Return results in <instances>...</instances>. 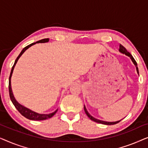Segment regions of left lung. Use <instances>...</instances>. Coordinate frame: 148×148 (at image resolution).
<instances>
[{
  "instance_id": "left-lung-1",
  "label": "left lung",
  "mask_w": 148,
  "mask_h": 148,
  "mask_svg": "<svg viewBox=\"0 0 148 148\" xmlns=\"http://www.w3.org/2000/svg\"><path fill=\"white\" fill-rule=\"evenodd\" d=\"M119 50H120V52H122V53H123V54H126L127 56H129V57L131 58V59L132 60V61H133V63H134L135 65L136 66V69H137V73L139 74V70H138V68H137V64L136 61H135V60L134 59V58H133V56H132V55H131V54L130 53H129V52L128 51H127V50H126V48H125L123 46L121 45V44H120V46H119ZM84 110H85V112L86 113V114L88 115V116L89 117V118H90V119H91V120L93 121H94V122H96V123H101V124L107 125H115V124H116V123H119V122H120V121H121H121H116V122H106V121H103L98 120V119H96L94 118V117H92V116H91V115H90V114H89L88 111H87V110H86V107H85V106H84Z\"/></svg>"
}]
</instances>
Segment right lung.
<instances>
[{
    "mask_svg": "<svg viewBox=\"0 0 148 148\" xmlns=\"http://www.w3.org/2000/svg\"><path fill=\"white\" fill-rule=\"evenodd\" d=\"M49 41V39L48 38H45V39H42V40H40L39 41L36 42H34V43H32V44H30L29 45H28L27 46H25V48H23V50H22V51L21 52V53L19 54V55L17 56V58H16L15 61V63H14L13 67H12V69H11V74H10V76H9V96H10V98H11V102H13V104L14 106L16 108H17V110L19 111V112L21 113V114L23 115V116H25V118H27L28 119H29V120H33V121H43V120H46V119H50L51 118L52 116H53L54 114H56V112H57L58 109L54 111V112L51 113V114H38V113H36L35 112H34V111H32L31 110H29V109H28L27 108H25V107H24L22 106V105L19 104V103H18L16 100L14 98L13 96V92H12V90H11V76H12V73H13V69H14V67H15L16 63H17V60L19 58H20V56H21L22 54L27 49V48H29L30 46H32V45H34V44H35L36 43H44V42H47Z\"/></svg>",
    "mask_w": 148,
    "mask_h": 148,
    "instance_id": "right-lung-1",
    "label": "right lung"
}]
</instances>
